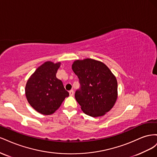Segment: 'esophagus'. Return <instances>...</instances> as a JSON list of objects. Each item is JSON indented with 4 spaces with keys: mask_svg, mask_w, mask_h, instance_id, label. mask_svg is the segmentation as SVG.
<instances>
[{
    "mask_svg": "<svg viewBox=\"0 0 157 157\" xmlns=\"http://www.w3.org/2000/svg\"><path fill=\"white\" fill-rule=\"evenodd\" d=\"M69 95L71 96H73V95H74V91L73 90H70V91L69 92Z\"/></svg>",
    "mask_w": 157,
    "mask_h": 157,
    "instance_id": "1",
    "label": "esophagus"
}]
</instances>
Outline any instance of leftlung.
<instances>
[{
    "label": "left lung",
    "instance_id": "obj_1",
    "mask_svg": "<svg viewBox=\"0 0 157 157\" xmlns=\"http://www.w3.org/2000/svg\"><path fill=\"white\" fill-rule=\"evenodd\" d=\"M72 69L80 84L75 99L82 111L92 117L105 115L117 99L115 76L105 63L91 58L75 60Z\"/></svg>",
    "mask_w": 157,
    "mask_h": 157
}]
</instances>
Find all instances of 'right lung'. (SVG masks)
Masks as SVG:
<instances>
[{
    "mask_svg": "<svg viewBox=\"0 0 157 157\" xmlns=\"http://www.w3.org/2000/svg\"><path fill=\"white\" fill-rule=\"evenodd\" d=\"M60 65V62L46 61L36 69L26 83L25 92L28 102L42 115L53 114L69 95L62 81L56 78Z\"/></svg>",
    "mask_w": 157,
    "mask_h": 157,
    "instance_id": "add662e5",
    "label": "right lung"
}]
</instances>
